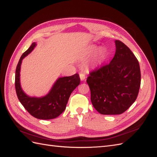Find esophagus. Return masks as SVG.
I'll list each match as a JSON object with an SVG mask.
<instances>
[{"label": "esophagus", "mask_w": 157, "mask_h": 157, "mask_svg": "<svg viewBox=\"0 0 157 157\" xmlns=\"http://www.w3.org/2000/svg\"><path fill=\"white\" fill-rule=\"evenodd\" d=\"M79 76H80V78H81V80L82 81H84V80L86 78V75L84 74V73H82V72H80Z\"/></svg>", "instance_id": "34e87169"}]
</instances>
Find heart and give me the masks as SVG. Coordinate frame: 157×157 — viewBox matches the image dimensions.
Here are the masks:
<instances>
[{"instance_id":"1","label":"heart","mask_w":157,"mask_h":157,"mask_svg":"<svg viewBox=\"0 0 157 157\" xmlns=\"http://www.w3.org/2000/svg\"><path fill=\"white\" fill-rule=\"evenodd\" d=\"M89 52L92 55H94L97 52V60L99 63H103L104 61L106 60V59H107L108 53H107V51H106V50L105 48H100L98 47V46L93 45V46H91V47H90Z\"/></svg>"}]
</instances>
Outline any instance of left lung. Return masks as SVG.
<instances>
[{
    "mask_svg": "<svg viewBox=\"0 0 157 157\" xmlns=\"http://www.w3.org/2000/svg\"><path fill=\"white\" fill-rule=\"evenodd\" d=\"M116 52L108 64L90 72L86 82L90 100L102 114H120L135 101L140 86L139 61L130 48L115 40Z\"/></svg>",
    "mask_w": 157,
    "mask_h": 157,
    "instance_id": "8db88e82",
    "label": "left lung"
}]
</instances>
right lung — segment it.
Here are the masks:
<instances>
[{"label": "right lung", "instance_id": "obj_1", "mask_svg": "<svg viewBox=\"0 0 157 157\" xmlns=\"http://www.w3.org/2000/svg\"><path fill=\"white\" fill-rule=\"evenodd\" d=\"M36 45V43H33L18 61L15 73V89L18 100L32 116L39 119H52L59 117L65 110L71 94L79 85L81 80L78 74L60 77L49 93L43 97H31L25 94L21 86V66L22 59L33 51Z\"/></svg>", "mask_w": 157, "mask_h": 157}]
</instances>
